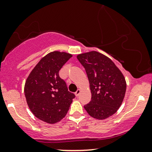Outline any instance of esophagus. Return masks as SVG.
I'll return each instance as SVG.
<instances>
[{
  "label": "esophagus",
  "mask_w": 152,
  "mask_h": 152,
  "mask_svg": "<svg viewBox=\"0 0 152 152\" xmlns=\"http://www.w3.org/2000/svg\"><path fill=\"white\" fill-rule=\"evenodd\" d=\"M80 89H77V90L76 92L75 93V95H76L77 97L78 95H80Z\"/></svg>",
  "instance_id": "obj_1"
}]
</instances>
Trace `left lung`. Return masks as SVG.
I'll return each instance as SVG.
<instances>
[{
	"label": "left lung",
	"instance_id": "1",
	"mask_svg": "<svg viewBox=\"0 0 152 152\" xmlns=\"http://www.w3.org/2000/svg\"><path fill=\"white\" fill-rule=\"evenodd\" d=\"M77 58L86 70L91 91V100L84 109L96 119L109 118L123 101L126 88L123 75L109 58L98 52L81 54Z\"/></svg>",
	"mask_w": 152,
	"mask_h": 152
}]
</instances>
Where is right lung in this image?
<instances>
[{
    "instance_id": "add662e5",
    "label": "right lung",
    "mask_w": 152,
    "mask_h": 152,
    "mask_svg": "<svg viewBox=\"0 0 152 152\" xmlns=\"http://www.w3.org/2000/svg\"><path fill=\"white\" fill-rule=\"evenodd\" d=\"M72 55L58 51L43 57L30 72L25 84L24 93L28 107L37 118L49 124L65 117L74 93L68 90L59 72Z\"/></svg>"
}]
</instances>
